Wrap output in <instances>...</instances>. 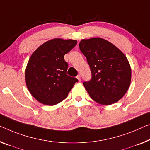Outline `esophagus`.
Segmentation results:
<instances>
[{
	"label": "esophagus",
	"instance_id": "34e87169",
	"mask_svg": "<svg viewBox=\"0 0 150 150\" xmlns=\"http://www.w3.org/2000/svg\"><path fill=\"white\" fill-rule=\"evenodd\" d=\"M77 78L80 81V80H81V75H77Z\"/></svg>",
	"mask_w": 150,
	"mask_h": 150
}]
</instances>
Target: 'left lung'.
<instances>
[{
    "mask_svg": "<svg viewBox=\"0 0 150 150\" xmlns=\"http://www.w3.org/2000/svg\"><path fill=\"white\" fill-rule=\"evenodd\" d=\"M79 46L91 73V79L83 82L91 99L102 105L118 102L131 83V69L127 57L115 45L100 38L81 40Z\"/></svg>",
    "mask_w": 150,
    "mask_h": 150,
    "instance_id": "1",
    "label": "left lung"
}]
</instances>
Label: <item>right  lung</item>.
<instances>
[{
  "label": "right lung",
  "mask_w": 150,
  "mask_h": 150,
  "mask_svg": "<svg viewBox=\"0 0 150 150\" xmlns=\"http://www.w3.org/2000/svg\"><path fill=\"white\" fill-rule=\"evenodd\" d=\"M73 40L53 39L45 42L31 56L25 70L28 90L40 103L53 106L67 97L78 79L67 75L65 54L74 48Z\"/></svg>",
  "instance_id": "right-lung-1"
}]
</instances>
